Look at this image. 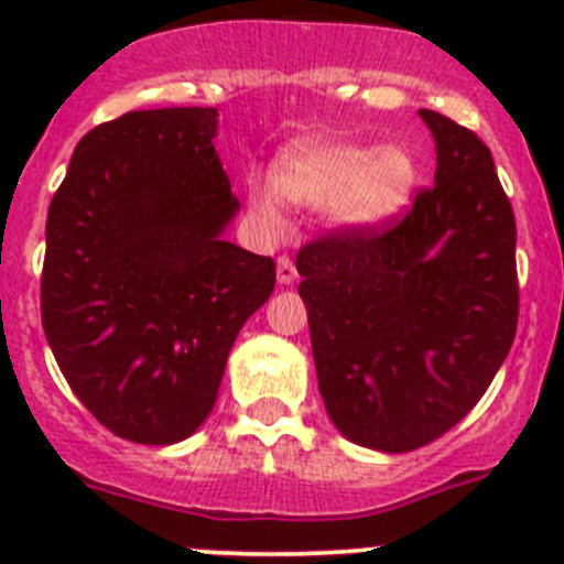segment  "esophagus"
<instances>
[{"label": "esophagus", "instance_id": "obj_1", "mask_svg": "<svg viewBox=\"0 0 564 564\" xmlns=\"http://www.w3.org/2000/svg\"><path fill=\"white\" fill-rule=\"evenodd\" d=\"M276 279L279 285H293L296 282V265H293V259L285 257V253L276 259Z\"/></svg>", "mask_w": 564, "mask_h": 564}]
</instances>
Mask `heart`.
<instances>
[{
  "mask_svg": "<svg viewBox=\"0 0 564 564\" xmlns=\"http://www.w3.org/2000/svg\"><path fill=\"white\" fill-rule=\"evenodd\" d=\"M412 181L415 166L403 149L311 138L279 154L271 181L251 174L246 192L251 214L268 234L285 231V203L325 206L333 228L370 231L406 203Z\"/></svg>",
  "mask_w": 564,
  "mask_h": 564,
  "instance_id": "b5f03b06",
  "label": "heart"
}]
</instances>
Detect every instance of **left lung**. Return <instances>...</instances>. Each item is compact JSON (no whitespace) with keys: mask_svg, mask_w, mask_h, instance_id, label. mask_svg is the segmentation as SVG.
<instances>
[{"mask_svg":"<svg viewBox=\"0 0 564 564\" xmlns=\"http://www.w3.org/2000/svg\"><path fill=\"white\" fill-rule=\"evenodd\" d=\"M435 183L370 231L299 248V296L327 415L347 441L412 452L471 412L520 316L517 223L486 143L421 109Z\"/></svg>","mask_w":564,"mask_h":564,"instance_id":"8db88e82","label":"left lung"}]
</instances>
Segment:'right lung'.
Instances as JSON below:
<instances>
[{"label":"right lung","mask_w":564,"mask_h":564,"mask_svg":"<svg viewBox=\"0 0 564 564\" xmlns=\"http://www.w3.org/2000/svg\"><path fill=\"white\" fill-rule=\"evenodd\" d=\"M214 107L89 129L47 212L42 325L69 390L123 441L169 446L214 410L239 327L276 282L223 239L237 214Z\"/></svg>","instance_id":"1"}]
</instances>
